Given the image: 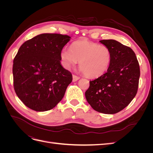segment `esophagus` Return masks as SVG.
Masks as SVG:
<instances>
[{
	"label": "esophagus",
	"instance_id": "esophagus-1",
	"mask_svg": "<svg viewBox=\"0 0 153 153\" xmlns=\"http://www.w3.org/2000/svg\"><path fill=\"white\" fill-rule=\"evenodd\" d=\"M80 79V77L75 75H73V82H76Z\"/></svg>",
	"mask_w": 153,
	"mask_h": 153
}]
</instances>
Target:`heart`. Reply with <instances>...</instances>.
<instances>
[{"mask_svg": "<svg viewBox=\"0 0 153 153\" xmlns=\"http://www.w3.org/2000/svg\"><path fill=\"white\" fill-rule=\"evenodd\" d=\"M64 66L70 68L79 61L80 70L89 78H98L108 70L112 60L110 50L105 45L87 40L76 41L71 48H64L61 52Z\"/></svg>", "mask_w": 153, "mask_h": 153, "instance_id": "1", "label": "heart"}]
</instances>
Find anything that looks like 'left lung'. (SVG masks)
Segmentation results:
<instances>
[{"label":"left lung","instance_id":"8db88e82","mask_svg":"<svg viewBox=\"0 0 153 153\" xmlns=\"http://www.w3.org/2000/svg\"><path fill=\"white\" fill-rule=\"evenodd\" d=\"M100 42L110 50L112 60L107 72L90 81L85 95L94 110L114 114L126 107L136 96L140 66L131 48L114 39Z\"/></svg>","mask_w":153,"mask_h":153}]
</instances>
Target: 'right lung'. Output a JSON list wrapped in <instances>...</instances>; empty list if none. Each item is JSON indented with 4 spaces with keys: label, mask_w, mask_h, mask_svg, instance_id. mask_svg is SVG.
<instances>
[{
    "label": "right lung",
    "mask_w": 153,
    "mask_h": 153,
    "mask_svg": "<svg viewBox=\"0 0 153 153\" xmlns=\"http://www.w3.org/2000/svg\"><path fill=\"white\" fill-rule=\"evenodd\" d=\"M70 37L41 34L23 44L13 60V86L29 108L45 112L62 100L72 82L71 72L61 64V52Z\"/></svg>",
    "instance_id": "1"
}]
</instances>
